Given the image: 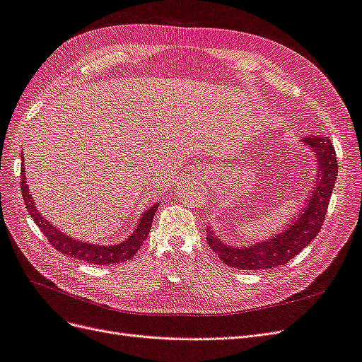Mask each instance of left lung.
<instances>
[{
  "mask_svg": "<svg viewBox=\"0 0 362 362\" xmlns=\"http://www.w3.org/2000/svg\"><path fill=\"white\" fill-rule=\"evenodd\" d=\"M317 157L315 187L311 192L305 210L296 216L293 225L286 231L272 237L266 242L250 245L249 247H234L221 242L211 228H206V243L216 252L226 266L242 270L272 269L286 264L299 252L308 246L313 238L320 233L326 218L334 184L338 175L337 154L331 139L327 136H308L302 139Z\"/></svg>",
  "mask_w": 362,
  "mask_h": 362,
  "instance_id": "left-lung-1",
  "label": "left lung"
}]
</instances>
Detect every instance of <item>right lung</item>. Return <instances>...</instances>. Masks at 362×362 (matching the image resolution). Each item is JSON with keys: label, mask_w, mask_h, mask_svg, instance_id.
Returning <instances> with one entry per match:
<instances>
[{"label": "right lung", "mask_w": 362, "mask_h": 362, "mask_svg": "<svg viewBox=\"0 0 362 362\" xmlns=\"http://www.w3.org/2000/svg\"><path fill=\"white\" fill-rule=\"evenodd\" d=\"M24 172H25V166L23 164V173H21V190H23V199L25 202V208L28 210L30 216L33 217V221H35L36 225L39 226L40 231L45 234L51 246L56 247L59 252H62V254L74 257L76 259L87 261L90 262V264H98V266L113 264V262H124L129 258H133L136 252L148 238L149 229L152 225V218H154V214L157 213L158 204H154L149 210L144 213V216L140 217L139 225L134 229V233L131 234L125 242L119 245H110V246L89 245V243L80 242V240H74L64 233H60V229L52 226L47 218H43V216L36 208L35 202H33L30 189L27 187V182H25Z\"/></svg>", "instance_id": "obj_1"}]
</instances>
